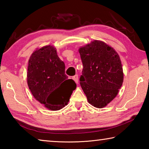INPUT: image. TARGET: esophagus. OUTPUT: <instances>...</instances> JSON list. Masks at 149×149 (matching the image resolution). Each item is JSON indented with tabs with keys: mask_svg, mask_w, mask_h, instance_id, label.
Returning <instances> with one entry per match:
<instances>
[{
	"mask_svg": "<svg viewBox=\"0 0 149 149\" xmlns=\"http://www.w3.org/2000/svg\"><path fill=\"white\" fill-rule=\"evenodd\" d=\"M72 79H74V81H75V83H76L77 84H78V75H75L74 76H73Z\"/></svg>",
	"mask_w": 149,
	"mask_h": 149,
	"instance_id": "obj_1",
	"label": "esophagus"
}]
</instances>
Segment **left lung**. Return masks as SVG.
Here are the masks:
<instances>
[{
	"mask_svg": "<svg viewBox=\"0 0 149 149\" xmlns=\"http://www.w3.org/2000/svg\"><path fill=\"white\" fill-rule=\"evenodd\" d=\"M83 63L80 85L88 102L102 108L116 97L123 81L122 63L116 51L101 41L79 48Z\"/></svg>",
	"mask_w": 149,
	"mask_h": 149,
	"instance_id": "8db88e82",
	"label": "left lung"
}]
</instances>
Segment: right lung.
Wrapping results in <instances>:
<instances>
[{"label":"right lung","mask_w":149,"mask_h":149,"mask_svg":"<svg viewBox=\"0 0 149 149\" xmlns=\"http://www.w3.org/2000/svg\"><path fill=\"white\" fill-rule=\"evenodd\" d=\"M68 79L56 48L49 45L33 52L27 67V85L35 99L48 109L58 110L68 104L77 86Z\"/></svg>","instance_id":"add662e5"}]
</instances>
